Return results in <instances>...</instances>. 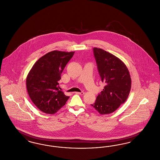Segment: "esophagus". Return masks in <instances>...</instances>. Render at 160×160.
Returning a JSON list of instances; mask_svg holds the SVG:
<instances>
[{
    "instance_id": "obj_1",
    "label": "esophagus",
    "mask_w": 160,
    "mask_h": 160,
    "mask_svg": "<svg viewBox=\"0 0 160 160\" xmlns=\"http://www.w3.org/2000/svg\"><path fill=\"white\" fill-rule=\"evenodd\" d=\"M75 93L78 94V95H83L84 94V93L83 92H75Z\"/></svg>"
}]
</instances>
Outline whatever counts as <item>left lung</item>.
<instances>
[{"label": "left lung", "mask_w": 160, "mask_h": 160, "mask_svg": "<svg viewBox=\"0 0 160 160\" xmlns=\"http://www.w3.org/2000/svg\"><path fill=\"white\" fill-rule=\"evenodd\" d=\"M93 53L105 86L91 106L101 115L108 114L128 99L132 86L131 77L128 67L118 58L97 48H93Z\"/></svg>", "instance_id": "left-lung-1"}]
</instances>
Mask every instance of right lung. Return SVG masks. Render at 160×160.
<instances>
[{"label":"right lung","instance_id":"1","mask_svg":"<svg viewBox=\"0 0 160 160\" xmlns=\"http://www.w3.org/2000/svg\"><path fill=\"white\" fill-rule=\"evenodd\" d=\"M74 52L53 51L40 58L26 78L28 94L41 111L53 114L65 104L69 96L59 90L58 83Z\"/></svg>","mask_w":160,"mask_h":160}]
</instances>
